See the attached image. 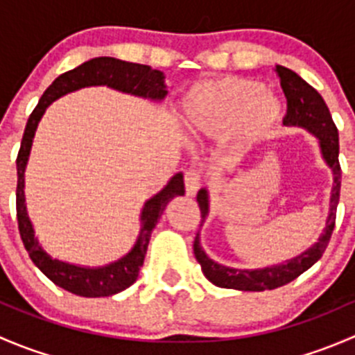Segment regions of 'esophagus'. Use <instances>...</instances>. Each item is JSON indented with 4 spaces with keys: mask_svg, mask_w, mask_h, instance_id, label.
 <instances>
[{
    "mask_svg": "<svg viewBox=\"0 0 355 355\" xmlns=\"http://www.w3.org/2000/svg\"><path fill=\"white\" fill-rule=\"evenodd\" d=\"M185 189H187L189 196H196V192L199 191L200 187V171L198 168H189L185 171Z\"/></svg>",
    "mask_w": 355,
    "mask_h": 355,
    "instance_id": "1",
    "label": "esophagus"
}]
</instances>
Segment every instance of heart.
Segmentation results:
<instances>
[{
  "label": "heart",
  "instance_id": "heart-1",
  "mask_svg": "<svg viewBox=\"0 0 355 355\" xmlns=\"http://www.w3.org/2000/svg\"><path fill=\"white\" fill-rule=\"evenodd\" d=\"M182 113L194 134L220 137L239 128L245 141H257L275 130L282 106L259 82L225 77L192 85L182 98Z\"/></svg>",
  "mask_w": 355,
  "mask_h": 355
}]
</instances>
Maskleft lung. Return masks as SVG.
Masks as SVG:
<instances>
[{
  "label": "left lung",
  "instance_id": "1",
  "mask_svg": "<svg viewBox=\"0 0 355 355\" xmlns=\"http://www.w3.org/2000/svg\"><path fill=\"white\" fill-rule=\"evenodd\" d=\"M277 75L280 77V85L284 89V94L287 98V114L284 118V125L288 127H304L314 134L320 141L321 155L333 171V189L330 199V214H328L327 227L323 234L318 239V242L306 252L293 257L287 263L277 264V266H268L263 270H235V268L223 266V264L214 263L213 259L206 256V252L200 247L199 234L194 241L196 259L202 268V273L211 284L223 288L244 290V292H263V290H273L295 280L299 275L309 270L327 250L330 242L333 228H335L336 206L340 199V184H342V168L338 161V130L333 123L330 110L327 103L320 96V92L311 87L304 78H300L295 71L288 68L277 65L275 68ZM198 202L200 209V225L204 223L209 211V199H207L206 189H200L198 194Z\"/></svg>",
  "mask_w": 355,
  "mask_h": 355
}]
</instances>
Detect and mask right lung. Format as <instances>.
<instances>
[{"instance_id":"right-lung-1","label":"right lung","mask_w":355,"mask_h":355,"mask_svg":"<svg viewBox=\"0 0 355 355\" xmlns=\"http://www.w3.org/2000/svg\"><path fill=\"white\" fill-rule=\"evenodd\" d=\"M89 85H108L116 91L139 96V98L153 99V101H161L168 94L163 71L153 70L151 67L141 65V63L121 62V60L110 58V56L92 58L73 68V70L60 75L41 96L37 106L32 111L27 125H25L22 144H20L19 156H17V177H19L17 178V220H19L20 237H22L28 257L53 284L80 297H108L128 288L137 280L139 270L144 263L149 239H151L157 220L171 199L185 194V187L184 175L177 173L168 182L163 191L149 199L141 213V234H139L135 245L132 247L127 256L114 261V263L106 264V266L82 268L63 263V261L53 259L39 245L37 239L34 237V228H32L31 220L27 216L24 196V173L28 155H31L32 139H34L39 120L53 101L68 94V92L89 87Z\"/></svg>"}]
</instances>
